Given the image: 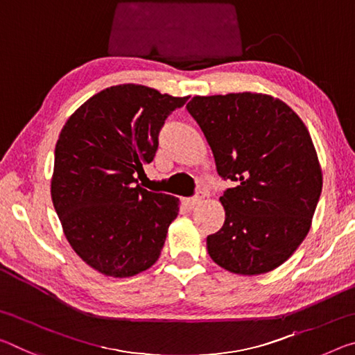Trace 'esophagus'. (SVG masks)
I'll return each instance as SVG.
<instances>
[{"instance_id":"obj_1","label":"esophagus","mask_w":355,"mask_h":355,"mask_svg":"<svg viewBox=\"0 0 355 355\" xmlns=\"http://www.w3.org/2000/svg\"><path fill=\"white\" fill-rule=\"evenodd\" d=\"M204 198H205V193H204V191H199V193H198V194H196V196H194V198H188V199H183V205H184V207H187V208H189V210H191V208L198 207V205L200 204V202H202V199H204Z\"/></svg>"}]
</instances>
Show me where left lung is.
Segmentation results:
<instances>
[{"label": "left lung", "mask_w": 355, "mask_h": 355, "mask_svg": "<svg viewBox=\"0 0 355 355\" xmlns=\"http://www.w3.org/2000/svg\"><path fill=\"white\" fill-rule=\"evenodd\" d=\"M213 151L226 221L207 237L208 254L237 275L279 267L306 237L322 191L311 136L283 101L268 94L194 96L187 104Z\"/></svg>", "instance_id": "1"}]
</instances>
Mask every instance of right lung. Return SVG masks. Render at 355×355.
Masks as SVG:
<instances>
[{
	"label": "right lung",
	"instance_id": "right-lung-1",
	"mask_svg": "<svg viewBox=\"0 0 355 355\" xmlns=\"http://www.w3.org/2000/svg\"><path fill=\"white\" fill-rule=\"evenodd\" d=\"M187 101L134 83L110 87L61 129L53 207L72 250L99 273L134 277L159 257L178 199L144 189L136 175L153 161L166 118Z\"/></svg>",
	"mask_w": 355,
	"mask_h": 355
}]
</instances>
